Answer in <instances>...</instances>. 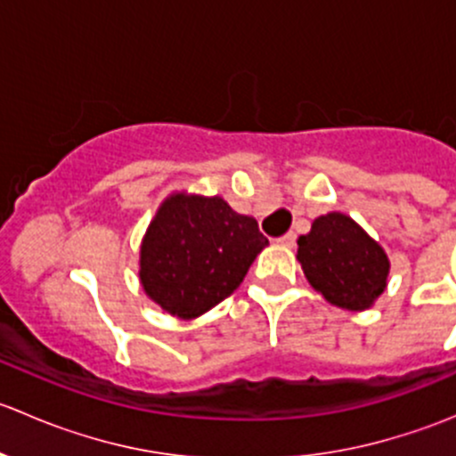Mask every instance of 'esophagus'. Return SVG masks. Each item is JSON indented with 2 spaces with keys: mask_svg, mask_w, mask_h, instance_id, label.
Segmentation results:
<instances>
[{
  "mask_svg": "<svg viewBox=\"0 0 456 456\" xmlns=\"http://www.w3.org/2000/svg\"><path fill=\"white\" fill-rule=\"evenodd\" d=\"M296 233H293V232H289V233H284V236L282 238H278V242H280V245H282V247H293V245H296Z\"/></svg>",
  "mask_w": 456,
  "mask_h": 456,
  "instance_id": "34e87169",
  "label": "esophagus"
}]
</instances>
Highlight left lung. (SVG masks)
I'll use <instances>...</instances> for the list:
<instances>
[{"label": "left lung", "instance_id": "left-lung-1", "mask_svg": "<svg viewBox=\"0 0 456 456\" xmlns=\"http://www.w3.org/2000/svg\"><path fill=\"white\" fill-rule=\"evenodd\" d=\"M297 260L315 291L346 311H366L384 293L390 262L375 242L346 214L330 211L297 238Z\"/></svg>", "mask_w": 456, "mask_h": 456}]
</instances>
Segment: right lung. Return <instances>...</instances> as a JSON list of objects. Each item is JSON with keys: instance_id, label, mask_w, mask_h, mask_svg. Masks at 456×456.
<instances>
[{"instance_id": "1", "label": "right lung", "mask_w": 456, "mask_h": 456, "mask_svg": "<svg viewBox=\"0 0 456 456\" xmlns=\"http://www.w3.org/2000/svg\"><path fill=\"white\" fill-rule=\"evenodd\" d=\"M266 245L256 218L220 196L181 191L163 200L142 236L139 278L160 309L194 320L240 287Z\"/></svg>"}]
</instances>
